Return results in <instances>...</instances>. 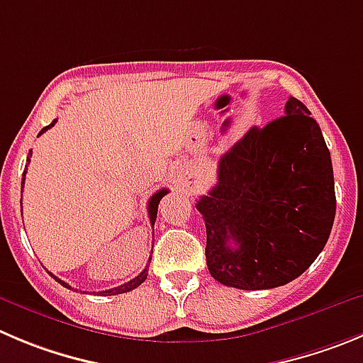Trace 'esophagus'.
Returning a JSON list of instances; mask_svg holds the SVG:
<instances>
[{
  "label": "esophagus",
  "mask_w": 363,
  "mask_h": 363,
  "mask_svg": "<svg viewBox=\"0 0 363 363\" xmlns=\"http://www.w3.org/2000/svg\"><path fill=\"white\" fill-rule=\"evenodd\" d=\"M177 184H182V186H184V179H177Z\"/></svg>",
  "instance_id": "1"
}]
</instances>
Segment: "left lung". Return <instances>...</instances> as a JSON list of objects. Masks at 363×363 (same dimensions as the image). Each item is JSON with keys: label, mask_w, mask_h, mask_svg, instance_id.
I'll use <instances>...</instances> for the list:
<instances>
[{"label": "left lung", "mask_w": 363, "mask_h": 363, "mask_svg": "<svg viewBox=\"0 0 363 363\" xmlns=\"http://www.w3.org/2000/svg\"><path fill=\"white\" fill-rule=\"evenodd\" d=\"M197 209L218 283L267 290L299 277L326 245L337 209L330 150L306 105L289 98L284 116L223 154Z\"/></svg>", "instance_id": "obj_1"}]
</instances>
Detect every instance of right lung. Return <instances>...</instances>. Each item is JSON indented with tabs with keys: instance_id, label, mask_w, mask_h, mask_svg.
<instances>
[{
	"instance_id": "obj_1",
	"label": "right lung",
	"mask_w": 363,
	"mask_h": 363,
	"mask_svg": "<svg viewBox=\"0 0 363 363\" xmlns=\"http://www.w3.org/2000/svg\"><path fill=\"white\" fill-rule=\"evenodd\" d=\"M57 123V120H53L52 123L48 125V127H44L43 130L39 132V135L43 134V132H46L48 130V128H52L53 125ZM30 157H32V150H30V154H28V162H30ZM26 174V172H25ZM23 174V175H25ZM21 184H25V177H23V181H21ZM166 193H168V189L166 188H162V189H159V191H155L154 195H152V199L150 201H148V218H150V223H152V228H154V223H155V218H157V206H159V202H161V199L164 197ZM23 208V206H21ZM148 263H150V259H148ZM53 276V274H52ZM147 276H148V265L145 267L143 270H141V274H138V276L134 277V279H130L128 281V283H123V284H120V286H116V289H109V290H101V292H96V296H118V294H125V292H130V290H134V289H138V286H140L141 283H143L145 279H147ZM55 277V276H53ZM57 281H59L60 284H62V286H66V289H69L71 290V286L67 283H64V281H60L59 277H55Z\"/></svg>"
}]
</instances>
